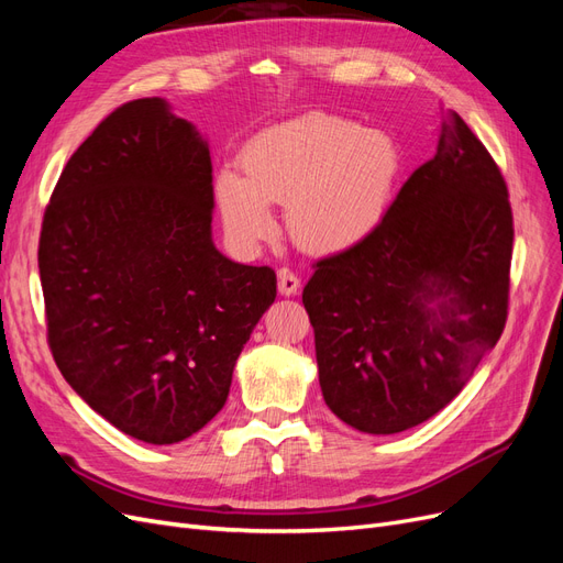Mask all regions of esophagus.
Segmentation results:
<instances>
[{
  "instance_id": "1",
  "label": "esophagus",
  "mask_w": 563,
  "mask_h": 563,
  "mask_svg": "<svg viewBox=\"0 0 563 563\" xmlns=\"http://www.w3.org/2000/svg\"><path fill=\"white\" fill-rule=\"evenodd\" d=\"M277 286H279V294L282 296H296L298 288H300V279H298V275H294L291 269L282 267L277 272Z\"/></svg>"
}]
</instances>
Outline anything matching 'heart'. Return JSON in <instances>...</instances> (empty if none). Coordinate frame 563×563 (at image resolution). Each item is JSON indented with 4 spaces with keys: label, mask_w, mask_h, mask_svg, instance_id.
<instances>
[{
    "label": "heart",
    "mask_w": 563,
    "mask_h": 563,
    "mask_svg": "<svg viewBox=\"0 0 563 563\" xmlns=\"http://www.w3.org/2000/svg\"><path fill=\"white\" fill-rule=\"evenodd\" d=\"M240 162L242 174H218L216 201L232 244L244 253L277 232L272 203H286L288 236L302 251H350L378 228L401 168L389 135L327 112L263 129Z\"/></svg>",
    "instance_id": "obj_1"
}]
</instances>
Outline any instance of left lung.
Here are the masks:
<instances>
[{
  "mask_svg": "<svg viewBox=\"0 0 563 563\" xmlns=\"http://www.w3.org/2000/svg\"><path fill=\"white\" fill-rule=\"evenodd\" d=\"M512 242L500 168L449 110L378 228L312 265L302 305L331 411L368 434L439 413L503 335Z\"/></svg>",
  "mask_w": 563,
  "mask_h": 563,
  "instance_id": "obj_1",
  "label": "left lung"
}]
</instances>
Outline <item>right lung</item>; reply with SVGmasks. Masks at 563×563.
Listing matches in <instances>:
<instances>
[{
    "label": "right lung",
    "mask_w": 563,
    "mask_h": 563,
    "mask_svg": "<svg viewBox=\"0 0 563 563\" xmlns=\"http://www.w3.org/2000/svg\"><path fill=\"white\" fill-rule=\"evenodd\" d=\"M213 166L162 98L119 106L84 141L40 234L46 338L63 378L145 444H176L228 401L277 275L213 246Z\"/></svg>",
    "instance_id": "right-lung-1"
}]
</instances>
